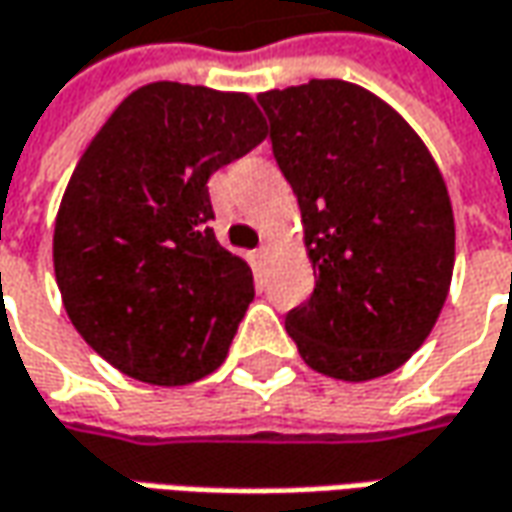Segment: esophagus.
Returning a JSON list of instances; mask_svg holds the SVG:
<instances>
[{"instance_id": "obj_1", "label": "esophagus", "mask_w": 512, "mask_h": 512, "mask_svg": "<svg viewBox=\"0 0 512 512\" xmlns=\"http://www.w3.org/2000/svg\"><path fill=\"white\" fill-rule=\"evenodd\" d=\"M269 257H272V243H263L255 255H252V260H255V266H260V269H263V266L269 263Z\"/></svg>"}]
</instances>
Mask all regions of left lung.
<instances>
[{
	"instance_id": "8db88e82",
	"label": "left lung",
	"mask_w": 512,
	"mask_h": 512,
	"mask_svg": "<svg viewBox=\"0 0 512 512\" xmlns=\"http://www.w3.org/2000/svg\"><path fill=\"white\" fill-rule=\"evenodd\" d=\"M257 101L314 269L286 331L317 374L385 377L428 340L448 300L456 226L445 178L414 127L360 84L311 79Z\"/></svg>"
}]
</instances>
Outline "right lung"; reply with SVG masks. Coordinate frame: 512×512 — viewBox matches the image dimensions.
Segmentation results:
<instances>
[{"mask_svg":"<svg viewBox=\"0 0 512 512\" xmlns=\"http://www.w3.org/2000/svg\"><path fill=\"white\" fill-rule=\"evenodd\" d=\"M266 138L249 93L152 81L81 152L53 229L70 323L150 385H189L229 354L252 269L215 240L209 175Z\"/></svg>","mask_w":512,"mask_h":512,"instance_id":"obj_1","label":"right lung"}]
</instances>
